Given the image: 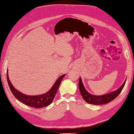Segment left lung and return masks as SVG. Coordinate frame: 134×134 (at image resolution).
<instances>
[{"label": "left lung", "instance_id": "1", "mask_svg": "<svg viewBox=\"0 0 134 134\" xmlns=\"http://www.w3.org/2000/svg\"><path fill=\"white\" fill-rule=\"evenodd\" d=\"M126 81V79L125 82L122 84V86L115 91L103 95L96 96L91 94L86 90L83 84L82 78L80 77L79 80V89L81 95H82L83 98L86 102L89 104L94 105H101L108 103L112 100L115 99L120 94L121 91H122V89L125 86Z\"/></svg>", "mask_w": 134, "mask_h": 134}]
</instances>
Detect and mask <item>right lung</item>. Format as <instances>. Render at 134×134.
<instances>
[{
  "mask_svg": "<svg viewBox=\"0 0 134 134\" xmlns=\"http://www.w3.org/2000/svg\"><path fill=\"white\" fill-rule=\"evenodd\" d=\"M8 70H7V77L8 83L10 91L12 93H13L14 96L22 103L34 108H42L46 107L52 102L56 94V92L58 90L60 84L62 82L63 79L64 78V76H65V74L61 75L56 80L53 86L46 93L40 95L30 96L23 94L22 92L16 90L10 82L8 76Z\"/></svg>",
  "mask_w": 134,
  "mask_h": 134,
  "instance_id": "right-lung-1",
  "label": "right lung"
}]
</instances>
